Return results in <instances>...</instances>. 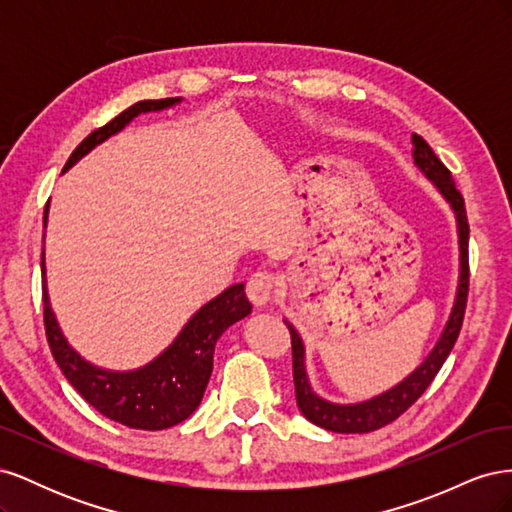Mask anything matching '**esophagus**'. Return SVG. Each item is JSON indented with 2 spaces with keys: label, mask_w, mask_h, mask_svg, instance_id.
<instances>
[{
  "label": "esophagus",
  "mask_w": 512,
  "mask_h": 512,
  "mask_svg": "<svg viewBox=\"0 0 512 512\" xmlns=\"http://www.w3.org/2000/svg\"><path fill=\"white\" fill-rule=\"evenodd\" d=\"M247 299H250L256 307L267 305L275 292V277L271 271H256L245 286Z\"/></svg>",
  "instance_id": "esophagus-1"
}]
</instances>
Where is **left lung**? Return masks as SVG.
I'll return each mask as SVG.
<instances>
[{
	"label": "left lung",
	"mask_w": 512,
	"mask_h": 512,
	"mask_svg": "<svg viewBox=\"0 0 512 512\" xmlns=\"http://www.w3.org/2000/svg\"><path fill=\"white\" fill-rule=\"evenodd\" d=\"M412 143H414V164L423 170L425 177L431 179V183L436 185L440 194L448 200V203H451L457 215L461 273H459L455 305H453L451 318L446 322L442 337L438 339L436 348L429 352L423 365L416 367L404 382L393 386L391 391H386L369 401H361V404H354V406L331 404V401L318 397L312 391V386H309L307 374H305L303 342L299 333L294 331L292 324L286 322L290 331V344H292V378H294L297 406L307 421H312L314 425L335 433H369L393 423L395 418L404 414L414 401L427 391V386L433 382L440 367L444 365L446 356L451 354L461 331L463 314H466L468 288H470V265H468L470 226H468V215H466V203H463L461 192L455 188V179L451 177V170H448L436 153H433V149L427 145L425 138L412 134Z\"/></svg>",
	"instance_id": "obj_1"
}]
</instances>
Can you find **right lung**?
<instances>
[{"instance_id":"add662e5","label":"right lung","mask_w":512,"mask_h":512,"mask_svg":"<svg viewBox=\"0 0 512 512\" xmlns=\"http://www.w3.org/2000/svg\"><path fill=\"white\" fill-rule=\"evenodd\" d=\"M179 100L181 98H164L132 104L115 119L108 121L106 126L91 132L72 151L64 170H68L76 160H81L96 145L106 141L108 136H113L123 126H128L136 115L162 111V108L173 106ZM40 265L44 275V252ZM42 301L46 339H49L51 352L68 382L81 393L89 406H94L106 418L126 427L145 431H158L179 425L198 408L213 371L215 342H218L220 335L230 324H235L252 312V305L245 297L243 284L230 286L220 297H215L198 309L175 342L156 361H151L149 365L136 371H106L87 363L76 354V350L68 346L66 337L61 335V329L55 320L44 282Z\"/></svg>"}]
</instances>
